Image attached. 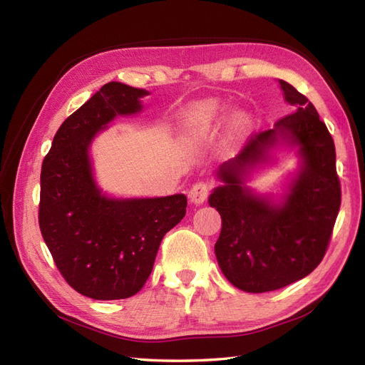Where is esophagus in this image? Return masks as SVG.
Instances as JSON below:
<instances>
[{
	"label": "esophagus",
	"instance_id": "1",
	"mask_svg": "<svg viewBox=\"0 0 365 365\" xmlns=\"http://www.w3.org/2000/svg\"><path fill=\"white\" fill-rule=\"evenodd\" d=\"M210 191H212V183L202 180V182H197L192 185L188 196L191 199V202L202 204L204 200L208 197V195H210Z\"/></svg>",
	"mask_w": 365,
	"mask_h": 365
}]
</instances>
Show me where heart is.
<instances>
[{
	"label": "heart",
	"instance_id": "heart-1",
	"mask_svg": "<svg viewBox=\"0 0 365 365\" xmlns=\"http://www.w3.org/2000/svg\"><path fill=\"white\" fill-rule=\"evenodd\" d=\"M216 115H218V108H216V105H199L188 115V130L191 133H195V131H204L210 128L212 123L216 120Z\"/></svg>",
	"mask_w": 365,
	"mask_h": 365
}]
</instances>
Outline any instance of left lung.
Wrapping results in <instances>:
<instances>
[{"label": "left lung", "mask_w": 365, "mask_h": 365, "mask_svg": "<svg viewBox=\"0 0 365 365\" xmlns=\"http://www.w3.org/2000/svg\"><path fill=\"white\" fill-rule=\"evenodd\" d=\"M279 83L297 111L274 128L252 133L238 157L221 168L224 185L208 199L222 220L215 245L220 268L232 285L250 293L282 289L311 274L328 251L342 200L334 139L307 97ZM281 135L300 147L305 165L284 202L273 206L252 197L239 174Z\"/></svg>", "instance_id": "1"}]
</instances>
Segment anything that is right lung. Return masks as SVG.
Returning <instances> with one entry per match:
<instances>
[{"label": "right lung", "mask_w": 365, "mask_h": 365, "mask_svg": "<svg viewBox=\"0 0 365 365\" xmlns=\"http://www.w3.org/2000/svg\"><path fill=\"white\" fill-rule=\"evenodd\" d=\"M143 89L111 81L63 122L42 163L38 227L59 273L92 299H123L149 279L163 237L187 213V196L115 200L100 195L88 149L118 114L141 110Z\"/></svg>", "instance_id": "right-lung-1"}]
</instances>
